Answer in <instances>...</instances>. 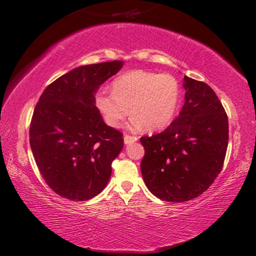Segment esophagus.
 <instances>
[{
	"label": "esophagus",
	"mask_w": 256,
	"mask_h": 256,
	"mask_svg": "<svg viewBox=\"0 0 256 256\" xmlns=\"http://www.w3.org/2000/svg\"><path fill=\"white\" fill-rule=\"evenodd\" d=\"M138 136H128V134H126V136H124V144H133V142L138 141Z\"/></svg>",
	"instance_id": "34e87169"
}]
</instances>
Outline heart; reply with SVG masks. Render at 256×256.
<instances>
[{
  "label": "heart",
  "instance_id": "obj_1",
  "mask_svg": "<svg viewBox=\"0 0 256 256\" xmlns=\"http://www.w3.org/2000/svg\"><path fill=\"white\" fill-rule=\"evenodd\" d=\"M180 99V86L174 76L133 70L112 82V92L100 90L94 102L108 126L118 128L130 108L133 128L158 131L174 118Z\"/></svg>",
  "mask_w": 256,
  "mask_h": 256
}]
</instances>
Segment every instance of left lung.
I'll list each match as a JSON object with an SVG mask.
<instances>
[{"label":"left lung","instance_id":"left-lung-1","mask_svg":"<svg viewBox=\"0 0 256 256\" xmlns=\"http://www.w3.org/2000/svg\"><path fill=\"white\" fill-rule=\"evenodd\" d=\"M185 102L164 132L140 138L141 172L160 200L190 201L210 188L222 172L228 146V118L216 92L184 76Z\"/></svg>","mask_w":256,"mask_h":256}]
</instances>
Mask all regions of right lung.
I'll use <instances>...</instances> for the list:
<instances>
[{"label":"right lung","mask_w":256,"mask_h":256,"mask_svg":"<svg viewBox=\"0 0 256 256\" xmlns=\"http://www.w3.org/2000/svg\"><path fill=\"white\" fill-rule=\"evenodd\" d=\"M122 66V60H112L73 68L52 82L34 107V158L47 185L68 200L98 196L123 149V134L105 124L94 102L99 86Z\"/></svg>","instance_id":"right-lung-1"}]
</instances>
